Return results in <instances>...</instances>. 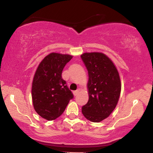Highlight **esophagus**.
I'll return each instance as SVG.
<instances>
[{
    "label": "esophagus",
    "instance_id": "esophagus-1",
    "mask_svg": "<svg viewBox=\"0 0 153 153\" xmlns=\"http://www.w3.org/2000/svg\"><path fill=\"white\" fill-rule=\"evenodd\" d=\"M80 92V89H77L76 91H75L74 92H73V94H74V96H77V95L78 94V93Z\"/></svg>",
    "mask_w": 153,
    "mask_h": 153
}]
</instances>
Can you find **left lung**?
Returning a JSON list of instances; mask_svg holds the SVG:
<instances>
[{"label":"left lung","instance_id":"left-lung-1","mask_svg":"<svg viewBox=\"0 0 153 153\" xmlns=\"http://www.w3.org/2000/svg\"><path fill=\"white\" fill-rule=\"evenodd\" d=\"M88 73L89 99L82 107L88 120L100 122L109 116L118 103L121 82L118 71L106 54L83 53L80 56Z\"/></svg>","mask_w":153,"mask_h":153}]
</instances>
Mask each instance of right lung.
<instances>
[{
	"mask_svg": "<svg viewBox=\"0 0 153 153\" xmlns=\"http://www.w3.org/2000/svg\"><path fill=\"white\" fill-rule=\"evenodd\" d=\"M73 58L69 54L50 53L39 65L31 88L36 113L48 121L57 119L65 110L73 94L62 78L63 68Z\"/></svg>",
	"mask_w": 153,
	"mask_h": 153,
	"instance_id": "1",
	"label": "right lung"
}]
</instances>
